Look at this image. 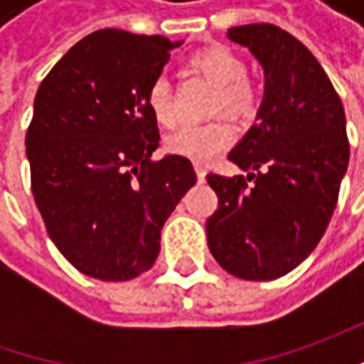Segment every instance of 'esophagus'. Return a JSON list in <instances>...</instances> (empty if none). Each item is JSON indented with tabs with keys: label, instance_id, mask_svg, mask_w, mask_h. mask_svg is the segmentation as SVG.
<instances>
[{
	"label": "esophagus",
	"instance_id": "esophagus-1",
	"mask_svg": "<svg viewBox=\"0 0 364 364\" xmlns=\"http://www.w3.org/2000/svg\"><path fill=\"white\" fill-rule=\"evenodd\" d=\"M194 170H196V176H198V180H200V182H204V178H206V168H204V164L196 161V164H194Z\"/></svg>",
	"mask_w": 364,
	"mask_h": 364
}]
</instances>
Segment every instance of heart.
Wrapping results in <instances>:
<instances>
[{
  "label": "heart",
  "mask_w": 364,
  "mask_h": 364,
  "mask_svg": "<svg viewBox=\"0 0 364 364\" xmlns=\"http://www.w3.org/2000/svg\"><path fill=\"white\" fill-rule=\"evenodd\" d=\"M190 64L196 73L208 78L218 87L215 99V111H227L237 119H251L261 105V92L247 80V64L235 52L223 44H213L198 50ZM146 105L154 119L164 127L176 123V111L172 105L170 85L164 78H156L146 92ZM235 129L231 121L217 117L200 125H186L168 137V149L172 154L190 160L208 161L231 146Z\"/></svg>",
  "instance_id": "1"
}]
</instances>
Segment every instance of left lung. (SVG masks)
<instances>
[{"instance_id":"obj_1","label":"left lung","mask_w":364,"mask_h":364,"mask_svg":"<svg viewBox=\"0 0 364 364\" xmlns=\"http://www.w3.org/2000/svg\"><path fill=\"white\" fill-rule=\"evenodd\" d=\"M265 73L257 123L229 160L247 176L208 174L218 208L208 249L235 277L269 282L298 267L336 208L350 146L338 92L314 54L273 23L231 28Z\"/></svg>"}]
</instances>
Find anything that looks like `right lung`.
I'll return each mask as SVG.
<instances>
[{
  "instance_id": "obj_1",
  "label": "right lung",
  "mask_w": 364,
  "mask_h": 364,
  "mask_svg": "<svg viewBox=\"0 0 364 364\" xmlns=\"http://www.w3.org/2000/svg\"><path fill=\"white\" fill-rule=\"evenodd\" d=\"M180 44L92 32L36 92L26 133L36 206L52 243L89 277L127 282L151 269L164 223L196 184L188 158L151 160L160 132L146 92Z\"/></svg>"
}]
</instances>
